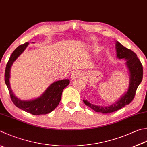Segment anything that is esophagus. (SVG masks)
Masks as SVG:
<instances>
[{
    "label": "esophagus",
    "mask_w": 147,
    "mask_h": 147,
    "mask_svg": "<svg viewBox=\"0 0 147 147\" xmlns=\"http://www.w3.org/2000/svg\"><path fill=\"white\" fill-rule=\"evenodd\" d=\"M82 73L80 71H76L73 73L71 75V78L72 80H75L77 78H79L82 77Z\"/></svg>",
    "instance_id": "obj_1"
}]
</instances>
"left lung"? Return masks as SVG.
<instances>
[{
    "label": "left lung",
    "mask_w": 147,
    "mask_h": 147,
    "mask_svg": "<svg viewBox=\"0 0 147 147\" xmlns=\"http://www.w3.org/2000/svg\"><path fill=\"white\" fill-rule=\"evenodd\" d=\"M115 48L117 58L119 59H123L126 61L125 65L129 73V87L127 90L119 100L110 106L95 105L91 104L87 100H83L86 105L96 112L102 113H112L129 105L134 99L136 89L142 81L143 66L136 54L123 47L118 41L115 42Z\"/></svg>",
    "instance_id": "left-lung-1"
}]
</instances>
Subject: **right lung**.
Masks as SVG:
<instances>
[{
	"mask_svg": "<svg viewBox=\"0 0 147 147\" xmlns=\"http://www.w3.org/2000/svg\"><path fill=\"white\" fill-rule=\"evenodd\" d=\"M29 43L20 45L11 54L5 71V83L8 88L11 99L16 107L32 115H45L54 110L61 100L62 91L69 84V80L65 79L51 83L41 96L32 100H23L18 98L11 90L10 85L11 67L14 62L18 59L27 47Z\"/></svg>",
	"mask_w": 147,
	"mask_h": 147,
	"instance_id": "right-lung-1",
	"label": "right lung"
}]
</instances>
